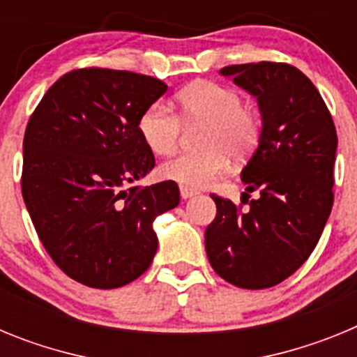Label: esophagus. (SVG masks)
<instances>
[{"instance_id": "esophagus-1", "label": "esophagus", "mask_w": 357, "mask_h": 357, "mask_svg": "<svg viewBox=\"0 0 357 357\" xmlns=\"http://www.w3.org/2000/svg\"><path fill=\"white\" fill-rule=\"evenodd\" d=\"M197 195H198L197 189L185 188V185H181V197L184 198V200H188V198H191V197H197Z\"/></svg>"}]
</instances>
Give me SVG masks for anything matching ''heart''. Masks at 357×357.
Wrapping results in <instances>:
<instances>
[{
	"mask_svg": "<svg viewBox=\"0 0 357 357\" xmlns=\"http://www.w3.org/2000/svg\"><path fill=\"white\" fill-rule=\"evenodd\" d=\"M178 116L166 103L155 102L143 110L137 130L153 153L169 155L178 146L182 119L185 125L204 123L200 151L181 153L164 162L162 175L185 188H202L222 175L229 155L245 159L259 143V114L232 87L216 82H195L176 94Z\"/></svg>",
	"mask_w": 357,
	"mask_h": 357,
	"instance_id": "1",
	"label": "heart"
}]
</instances>
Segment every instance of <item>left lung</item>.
I'll return each instance as SVG.
<instances>
[{
  "mask_svg": "<svg viewBox=\"0 0 357 357\" xmlns=\"http://www.w3.org/2000/svg\"><path fill=\"white\" fill-rule=\"evenodd\" d=\"M257 98L263 130L241 172L243 204L211 195L216 218L206 229L211 266L230 284L272 288L305 263L333 209L338 135L313 82L284 62L220 71ZM260 197L248 201V192Z\"/></svg>",
  "mask_w": 357,
  "mask_h": 357,
  "instance_id": "left-lung-1",
  "label": "left lung"
}]
</instances>
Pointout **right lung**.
I'll list each match as a JSON object with an SVG mask.
<instances>
[{
	"instance_id": "obj_1",
	"label": "right lung",
	"mask_w": 357,
	"mask_h": 357,
	"mask_svg": "<svg viewBox=\"0 0 357 357\" xmlns=\"http://www.w3.org/2000/svg\"><path fill=\"white\" fill-rule=\"evenodd\" d=\"M166 89L132 71L75 69L28 121L24 204L50 257L80 284L112 289L143 275L157 252L155 218L181 202L173 181L127 189L155 166L137 121Z\"/></svg>"
}]
</instances>
